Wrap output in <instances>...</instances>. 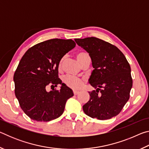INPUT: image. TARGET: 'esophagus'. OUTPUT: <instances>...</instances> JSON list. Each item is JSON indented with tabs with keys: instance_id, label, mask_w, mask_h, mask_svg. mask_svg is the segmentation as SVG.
<instances>
[{
	"instance_id": "34e87169",
	"label": "esophagus",
	"mask_w": 149,
	"mask_h": 149,
	"mask_svg": "<svg viewBox=\"0 0 149 149\" xmlns=\"http://www.w3.org/2000/svg\"><path fill=\"white\" fill-rule=\"evenodd\" d=\"M78 93H79V91H76V90H74V94L75 95H77Z\"/></svg>"
}]
</instances>
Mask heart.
Returning a JSON list of instances; mask_svg holds the SVG:
<instances>
[{
    "instance_id": "obj_1",
    "label": "heart",
    "mask_w": 149,
    "mask_h": 149,
    "mask_svg": "<svg viewBox=\"0 0 149 149\" xmlns=\"http://www.w3.org/2000/svg\"><path fill=\"white\" fill-rule=\"evenodd\" d=\"M89 56L88 54L85 53V52H79L77 54V58L78 60L81 64H82V63L84 62V60L87 58H89ZM65 59V56H63L61 60H60V63H59V68H61L63 62ZM64 81L65 84H66L68 86H69L72 88H74V89H77V88H79L83 84V80L80 78H78L76 77L72 76V75H66V76L64 77Z\"/></svg>"
}]
</instances>
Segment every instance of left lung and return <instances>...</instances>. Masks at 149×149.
<instances>
[{"label":"left lung","instance_id":"left-lung-1","mask_svg":"<svg viewBox=\"0 0 149 149\" xmlns=\"http://www.w3.org/2000/svg\"><path fill=\"white\" fill-rule=\"evenodd\" d=\"M74 40L89 53L94 68L89 83L96 90L89 92L90 99L83 110L91 118L110 119L119 114L130 99L133 85L130 64L109 42L96 37Z\"/></svg>","mask_w":149,"mask_h":149}]
</instances>
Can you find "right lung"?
Listing matches in <instances>:
<instances>
[{"label":"right lung","instance_id":"add662e5","mask_svg":"<svg viewBox=\"0 0 149 149\" xmlns=\"http://www.w3.org/2000/svg\"><path fill=\"white\" fill-rule=\"evenodd\" d=\"M75 47L72 39H53L27 50L14 75L15 95L27 116L37 122H49L61 116L73 91L58 78V65L64 55ZM61 85L46 91L48 85Z\"/></svg>","mask_w":149,"mask_h":149}]
</instances>
